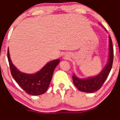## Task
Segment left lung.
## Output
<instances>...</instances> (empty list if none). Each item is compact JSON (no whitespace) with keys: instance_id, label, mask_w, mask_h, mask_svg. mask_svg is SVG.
<instances>
[{"instance_id":"8db88e82","label":"left lung","mask_w":120,"mask_h":120,"mask_svg":"<svg viewBox=\"0 0 120 120\" xmlns=\"http://www.w3.org/2000/svg\"><path fill=\"white\" fill-rule=\"evenodd\" d=\"M109 38V53L107 64L97 75L88 77L87 78H79L74 74L72 80L74 84L80 91L87 93H93L97 91L101 87L107 79L112 69L113 61V46L111 37Z\"/></svg>"}]
</instances>
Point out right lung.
I'll return each mask as SVG.
<instances>
[{
  "label": "right lung",
  "instance_id": "add662e5",
  "mask_svg": "<svg viewBox=\"0 0 120 120\" xmlns=\"http://www.w3.org/2000/svg\"><path fill=\"white\" fill-rule=\"evenodd\" d=\"M8 58L13 78L22 89L31 95H40L46 92L52 78L54 69L60 63L59 59H56L48 63L36 73L26 74L20 71L13 65L8 48Z\"/></svg>",
  "mask_w": 120,
  "mask_h": 120
}]
</instances>
